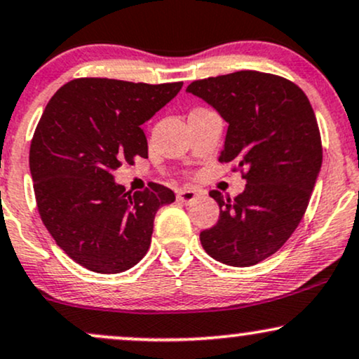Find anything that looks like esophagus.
I'll return each instance as SVG.
<instances>
[{
    "instance_id": "obj_1",
    "label": "esophagus",
    "mask_w": 359,
    "mask_h": 359,
    "mask_svg": "<svg viewBox=\"0 0 359 359\" xmlns=\"http://www.w3.org/2000/svg\"><path fill=\"white\" fill-rule=\"evenodd\" d=\"M197 192L192 191V189H179L177 191V198H179L182 204H191V202L196 201Z\"/></svg>"
}]
</instances>
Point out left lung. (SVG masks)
Returning <instances> with one entry per match:
<instances>
[{
  "label": "left lung",
  "instance_id": "left-lung-1",
  "mask_svg": "<svg viewBox=\"0 0 359 359\" xmlns=\"http://www.w3.org/2000/svg\"><path fill=\"white\" fill-rule=\"evenodd\" d=\"M197 95L229 123L219 162L245 179L243 194L210 197L221 207L201 244L215 261L249 267L283 248L308 209L323 162L321 133L306 93L291 80L243 70L196 80Z\"/></svg>",
  "mask_w": 359,
  "mask_h": 359
}]
</instances>
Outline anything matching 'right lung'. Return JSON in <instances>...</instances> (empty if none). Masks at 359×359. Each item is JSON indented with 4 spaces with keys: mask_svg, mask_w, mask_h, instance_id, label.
I'll return each instance as SVG.
<instances>
[{
    "mask_svg": "<svg viewBox=\"0 0 359 359\" xmlns=\"http://www.w3.org/2000/svg\"><path fill=\"white\" fill-rule=\"evenodd\" d=\"M182 88L76 79L50 98L29 145L38 212L67 256L93 273L116 274L145 256L154 219L175 194L150 182L130 194L111 170L149 157L140 128Z\"/></svg>",
    "mask_w": 359,
    "mask_h": 359,
    "instance_id": "obj_1",
    "label": "right lung"
}]
</instances>
